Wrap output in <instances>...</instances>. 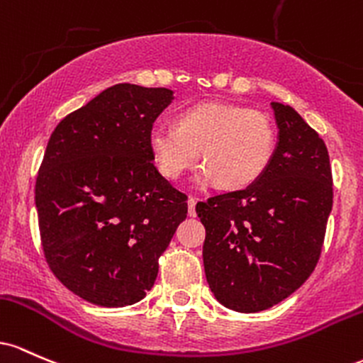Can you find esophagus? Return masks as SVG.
<instances>
[{
	"label": "esophagus",
	"mask_w": 363,
	"mask_h": 363,
	"mask_svg": "<svg viewBox=\"0 0 363 363\" xmlns=\"http://www.w3.org/2000/svg\"><path fill=\"white\" fill-rule=\"evenodd\" d=\"M197 201L199 199L195 197H189V216H195V206H197Z\"/></svg>",
	"instance_id": "esophagus-1"
}]
</instances>
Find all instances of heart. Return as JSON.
Listing matches in <instances>:
<instances>
[{
    "label": "heart",
    "mask_w": 363,
    "mask_h": 363,
    "mask_svg": "<svg viewBox=\"0 0 363 363\" xmlns=\"http://www.w3.org/2000/svg\"><path fill=\"white\" fill-rule=\"evenodd\" d=\"M278 144L272 120L259 109L202 103L182 109L173 128L152 127L147 145L157 169L178 180L195 162L203 168L199 182L218 180L230 190L245 189L266 173Z\"/></svg>",
    "instance_id": "b5f03b06"
}]
</instances>
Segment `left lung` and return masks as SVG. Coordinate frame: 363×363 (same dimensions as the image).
Instances as JSON below:
<instances>
[{"mask_svg":"<svg viewBox=\"0 0 363 363\" xmlns=\"http://www.w3.org/2000/svg\"><path fill=\"white\" fill-rule=\"evenodd\" d=\"M278 144L269 168L245 190L216 195L195 211L206 226L203 269L231 311H266L312 274L333 209L324 140L291 106L271 103Z\"/></svg>","mask_w":363,"mask_h":363,"instance_id":"left-lung-1","label":"left lung"}]
</instances>
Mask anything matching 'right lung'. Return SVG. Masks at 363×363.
<instances>
[{
	"label": "right lung",
	"instance_id": "1",
	"mask_svg": "<svg viewBox=\"0 0 363 363\" xmlns=\"http://www.w3.org/2000/svg\"><path fill=\"white\" fill-rule=\"evenodd\" d=\"M173 94L116 84L63 118L48 142L35 182L44 255L87 302H140L189 213L186 195L157 171L147 145Z\"/></svg>",
	"mask_w": 363,
	"mask_h": 363
}]
</instances>
